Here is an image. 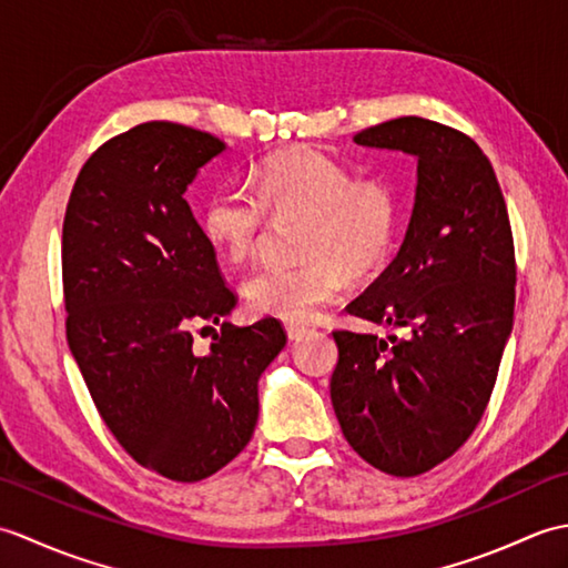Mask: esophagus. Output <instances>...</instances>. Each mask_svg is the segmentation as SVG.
Segmentation results:
<instances>
[{
  "label": "esophagus",
  "mask_w": 568,
  "mask_h": 568,
  "mask_svg": "<svg viewBox=\"0 0 568 568\" xmlns=\"http://www.w3.org/2000/svg\"><path fill=\"white\" fill-rule=\"evenodd\" d=\"M285 332H287V339L300 342L310 329L307 327H300V324H285Z\"/></svg>",
  "instance_id": "obj_1"
}]
</instances>
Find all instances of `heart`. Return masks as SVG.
<instances>
[{
  "mask_svg": "<svg viewBox=\"0 0 568 568\" xmlns=\"http://www.w3.org/2000/svg\"><path fill=\"white\" fill-rule=\"evenodd\" d=\"M253 195L234 185L214 187L202 202L200 224L212 248L232 263L253 256L265 214H303L295 268L265 265L241 293L251 312L287 324H307L339 300L346 272L368 275L388 261L400 232L403 204L383 178H356L317 149L277 153L251 175Z\"/></svg>",
  "mask_w": 568,
  "mask_h": 568,
  "instance_id": "heart-1",
  "label": "heart"
}]
</instances>
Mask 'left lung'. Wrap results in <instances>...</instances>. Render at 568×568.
Segmentation results:
<instances>
[{
    "label": "left lung",
    "mask_w": 568,
    "mask_h": 568,
    "mask_svg": "<svg viewBox=\"0 0 568 568\" xmlns=\"http://www.w3.org/2000/svg\"><path fill=\"white\" fill-rule=\"evenodd\" d=\"M354 141L417 161L403 246L346 307L405 336L334 332L332 405L361 458L419 476L470 437L490 400L515 317L513 229L496 171L462 131L400 116Z\"/></svg>",
    "instance_id": "left-lung-1"
}]
</instances>
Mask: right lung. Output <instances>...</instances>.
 <instances>
[{
	"mask_svg": "<svg viewBox=\"0 0 568 568\" xmlns=\"http://www.w3.org/2000/svg\"><path fill=\"white\" fill-rule=\"evenodd\" d=\"M224 151L207 131L139 124L82 165L63 222L72 358L116 442L180 484L216 474L248 444L261 373L287 339L273 317L224 322L236 297L185 200ZM204 321L223 329L197 355L189 329Z\"/></svg>",
	"mask_w": 568,
	"mask_h": 568,
	"instance_id": "1",
	"label": "right lung"
}]
</instances>
